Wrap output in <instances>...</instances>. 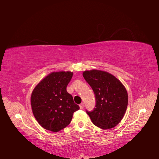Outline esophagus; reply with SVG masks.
I'll list each match as a JSON object with an SVG mask.
<instances>
[{
    "label": "esophagus",
    "instance_id": "esophagus-1",
    "mask_svg": "<svg viewBox=\"0 0 159 159\" xmlns=\"http://www.w3.org/2000/svg\"><path fill=\"white\" fill-rule=\"evenodd\" d=\"M84 107V103H81L80 105V109H83Z\"/></svg>",
    "mask_w": 159,
    "mask_h": 159
}]
</instances>
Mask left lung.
Instances as JSON below:
<instances>
[{"label":"left lung","instance_id":"8db88e82","mask_svg":"<svg viewBox=\"0 0 159 159\" xmlns=\"http://www.w3.org/2000/svg\"><path fill=\"white\" fill-rule=\"evenodd\" d=\"M83 76L95 94V107L91 111L86 110L91 121L103 129L115 127L123 119L128 104V95L124 85L106 71H85Z\"/></svg>","mask_w":159,"mask_h":159}]
</instances>
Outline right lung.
<instances>
[{
  "label": "right lung",
  "instance_id": "obj_1",
  "mask_svg": "<svg viewBox=\"0 0 159 159\" xmlns=\"http://www.w3.org/2000/svg\"><path fill=\"white\" fill-rule=\"evenodd\" d=\"M73 73L53 72L47 75L33 90L31 106L40 125L48 131L57 132L70 123L73 114L80 109L66 90Z\"/></svg>",
  "mask_w": 159,
  "mask_h": 159
}]
</instances>
